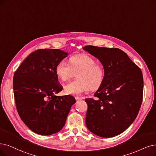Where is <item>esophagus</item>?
Segmentation results:
<instances>
[{"label":"esophagus","instance_id":"esophagus-1","mask_svg":"<svg viewBox=\"0 0 156 156\" xmlns=\"http://www.w3.org/2000/svg\"><path fill=\"white\" fill-rule=\"evenodd\" d=\"M81 99H82V98L79 97H76V101H77V102H78V101H80V100H81Z\"/></svg>","mask_w":156,"mask_h":156}]
</instances>
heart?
Returning <instances> with one entry per match:
<instances>
[{
  "label": "heart",
  "instance_id": "obj_1",
  "mask_svg": "<svg viewBox=\"0 0 156 156\" xmlns=\"http://www.w3.org/2000/svg\"><path fill=\"white\" fill-rule=\"evenodd\" d=\"M55 72L62 81H66L77 72V79L65 86V93L68 95H79L90 89L97 90L102 84L105 77L104 66L86 54L73 55L69 59V63L65 60L60 61L55 66Z\"/></svg>",
  "mask_w": 156,
  "mask_h": 156
}]
</instances>
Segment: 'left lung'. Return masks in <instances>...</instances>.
<instances>
[{"mask_svg": "<svg viewBox=\"0 0 156 156\" xmlns=\"http://www.w3.org/2000/svg\"><path fill=\"white\" fill-rule=\"evenodd\" d=\"M83 49L98 58L105 70L95 98L85 99L86 127L102 138L116 136L131 125L139 113L143 92L141 70L119 48L88 45Z\"/></svg>", "mask_w": 156, "mask_h": 156, "instance_id": "obj_1", "label": "left lung"}]
</instances>
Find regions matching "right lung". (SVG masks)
Returning a JSON list of instances; mask_svg holds the SVG:
<instances>
[{"mask_svg": "<svg viewBox=\"0 0 156 156\" xmlns=\"http://www.w3.org/2000/svg\"><path fill=\"white\" fill-rule=\"evenodd\" d=\"M68 53L59 49H38L30 54L15 71L13 92L22 120L34 133L51 135L59 132L76 99L57 96L63 90L55 66Z\"/></svg>", "mask_w": 156, "mask_h": 156, "instance_id": "obj_1", "label": "right lung"}]
</instances>
